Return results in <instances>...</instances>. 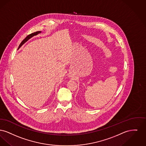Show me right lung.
Segmentation results:
<instances>
[{
    "mask_svg": "<svg viewBox=\"0 0 146 146\" xmlns=\"http://www.w3.org/2000/svg\"><path fill=\"white\" fill-rule=\"evenodd\" d=\"M41 32L40 31H37V32H33V33H31L30 35H28L25 38L23 39V40L21 42V43H20V44L19 45V48H20V47H21V46L23 44L26 42H27L29 39L31 38V37H32L33 36H36V35H38V33H40Z\"/></svg>",
    "mask_w": 146,
    "mask_h": 146,
    "instance_id": "obj_1",
    "label": "right lung"
}]
</instances>
